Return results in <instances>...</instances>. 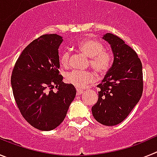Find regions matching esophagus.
Masks as SVG:
<instances>
[{
    "instance_id": "obj_1",
    "label": "esophagus",
    "mask_w": 157,
    "mask_h": 157,
    "mask_svg": "<svg viewBox=\"0 0 157 157\" xmlns=\"http://www.w3.org/2000/svg\"><path fill=\"white\" fill-rule=\"evenodd\" d=\"M83 90H80V89H77V95H80V94H82Z\"/></svg>"
}]
</instances>
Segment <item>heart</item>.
I'll return each mask as SVG.
<instances>
[{"label":"heart","instance_id":"b5f03b06","mask_svg":"<svg viewBox=\"0 0 157 157\" xmlns=\"http://www.w3.org/2000/svg\"><path fill=\"white\" fill-rule=\"evenodd\" d=\"M77 48L90 57L89 65L96 74L103 75L106 74L112 65V56L109 51L105 50L104 45L99 41L92 38H86L77 44ZM59 63L67 67L70 63V52L64 50L59 54ZM65 81L76 88L81 89L94 81V76L90 71L74 70L65 74Z\"/></svg>","mask_w":157,"mask_h":157}]
</instances>
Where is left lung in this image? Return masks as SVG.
I'll return each instance as SVG.
<instances>
[{
	"label": "left lung",
	"instance_id": "1",
	"mask_svg": "<svg viewBox=\"0 0 157 157\" xmlns=\"http://www.w3.org/2000/svg\"><path fill=\"white\" fill-rule=\"evenodd\" d=\"M103 38L111 45L114 61L98 86L100 92L92 113L101 124L115 126L128 116L142 95V64L135 51L120 37L108 33Z\"/></svg>",
	"mask_w": 157,
	"mask_h": 157
}]
</instances>
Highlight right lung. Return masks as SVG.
Masks as SVG:
<instances>
[{"mask_svg": "<svg viewBox=\"0 0 157 157\" xmlns=\"http://www.w3.org/2000/svg\"><path fill=\"white\" fill-rule=\"evenodd\" d=\"M62 41L61 36L56 34L34 40L20 54L11 76L19 112L40 130L56 128L65 119L76 94L74 86L63 83L59 74L58 48Z\"/></svg>", "mask_w": 157, "mask_h": 157, "instance_id": "right-lung-1", "label": "right lung"}]
</instances>
